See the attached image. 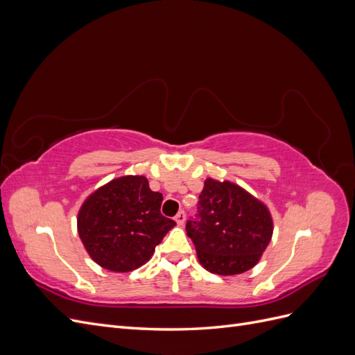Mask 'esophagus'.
<instances>
[{
    "mask_svg": "<svg viewBox=\"0 0 355 355\" xmlns=\"http://www.w3.org/2000/svg\"><path fill=\"white\" fill-rule=\"evenodd\" d=\"M185 219H187V213H185V210H179V211H178V214L175 216V220L178 222V225H184Z\"/></svg>",
    "mask_w": 355,
    "mask_h": 355,
    "instance_id": "obj_1",
    "label": "esophagus"
}]
</instances>
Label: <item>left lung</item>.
<instances>
[{"label": "left lung", "mask_w": 355, "mask_h": 355, "mask_svg": "<svg viewBox=\"0 0 355 355\" xmlns=\"http://www.w3.org/2000/svg\"><path fill=\"white\" fill-rule=\"evenodd\" d=\"M187 234L207 271L234 275L261 259L271 241L272 219L263 204L239 185L207 179Z\"/></svg>", "instance_id": "obj_1"}]
</instances>
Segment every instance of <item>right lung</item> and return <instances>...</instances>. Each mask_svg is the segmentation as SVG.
Wrapping results in <instances>:
<instances>
[{"mask_svg":"<svg viewBox=\"0 0 355 355\" xmlns=\"http://www.w3.org/2000/svg\"><path fill=\"white\" fill-rule=\"evenodd\" d=\"M163 196L145 176L111 180L84 201L78 234L92 259L105 270L133 271L151 259L176 222L161 214Z\"/></svg>","mask_w":355,"mask_h":355,"instance_id":"add662e5","label":"right lung"}]
</instances>
